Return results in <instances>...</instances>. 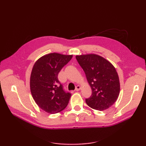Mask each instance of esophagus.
<instances>
[{
	"instance_id": "1",
	"label": "esophagus",
	"mask_w": 146,
	"mask_h": 146,
	"mask_svg": "<svg viewBox=\"0 0 146 146\" xmlns=\"http://www.w3.org/2000/svg\"><path fill=\"white\" fill-rule=\"evenodd\" d=\"M80 89H81V86H79V85H77V86H76L75 90H76V91H79Z\"/></svg>"
}]
</instances>
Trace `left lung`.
Masks as SVG:
<instances>
[{
    "label": "left lung",
    "instance_id": "1",
    "mask_svg": "<svg viewBox=\"0 0 146 146\" xmlns=\"http://www.w3.org/2000/svg\"><path fill=\"white\" fill-rule=\"evenodd\" d=\"M85 71L92 93L86 103L100 111L111 107L116 102L120 92V82L115 68L106 59L95 54L76 56Z\"/></svg>",
    "mask_w": 146,
    "mask_h": 146
}]
</instances>
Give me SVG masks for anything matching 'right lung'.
Wrapping results in <instances>:
<instances>
[{
	"label": "right lung",
	"mask_w": 146,
	"mask_h": 146,
	"mask_svg": "<svg viewBox=\"0 0 146 146\" xmlns=\"http://www.w3.org/2000/svg\"><path fill=\"white\" fill-rule=\"evenodd\" d=\"M72 57L53 52L43 56L34 64L30 78L31 92L37 105L46 112H60L69 102L71 95L64 90L58 75Z\"/></svg>",
	"instance_id": "obj_1"
}]
</instances>
